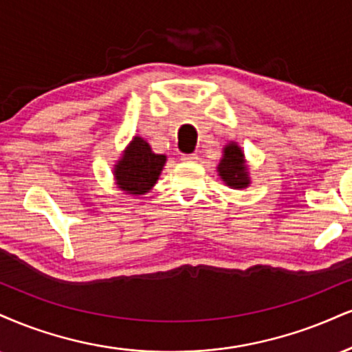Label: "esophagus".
<instances>
[{
  "label": "esophagus",
  "instance_id": "esophagus-1",
  "mask_svg": "<svg viewBox=\"0 0 352 352\" xmlns=\"http://www.w3.org/2000/svg\"><path fill=\"white\" fill-rule=\"evenodd\" d=\"M182 160H185V162H197L198 160V155L195 154H182Z\"/></svg>",
  "mask_w": 352,
  "mask_h": 352
}]
</instances>
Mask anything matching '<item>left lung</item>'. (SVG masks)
<instances>
[{
    "instance_id": "8db88e82",
    "label": "left lung",
    "mask_w": 352,
    "mask_h": 352,
    "mask_svg": "<svg viewBox=\"0 0 352 352\" xmlns=\"http://www.w3.org/2000/svg\"><path fill=\"white\" fill-rule=\"evenodd\" d=\"M218 173L221 180L231 188H245L251 184L244 152L236 142H230L223 149V157L218 164Z\"/></svg>"
}]
</instances>
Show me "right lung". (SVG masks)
Here are the masks:
<instances>
[{
	"instance_id": "add662e5",
	"label": "right lung",
	"mask_w": 352,
	"mask_h": 352,
	"mask_svg": "<svg viewBox=\"0 0 352 352\" xmlns=\"http://www.w3.org/2000/svg\"><path fill=\"white\" fill-rule=\"evenodd\" d=\"M164 154L152 152L151 146L139 135L122 152L121 159L114 165V180L118 188L129 195H144L157 184L160 172L165 165Z\"/></svg>"
}]
</instances>
